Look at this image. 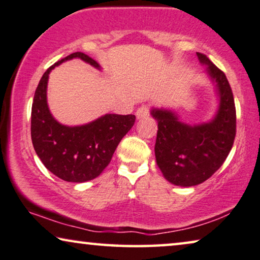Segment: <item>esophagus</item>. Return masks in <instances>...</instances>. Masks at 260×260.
<instances>
[{"label":"esophagus","mask_w":260,"mask_h":260,"mask_svg":"<svg viewBox=\"0 0 260 260\" xmlns=\"http://www.w3.org/2000/svg\"><path fill=\"white\" fill-rule=\"evenodd\" d=\"M148 115H149V105L144 104V105H142V107H139V108L137 109V111H136V117H137L138 119L145 118Z\"/></svg>","instance_id":"1"}]
</instances>
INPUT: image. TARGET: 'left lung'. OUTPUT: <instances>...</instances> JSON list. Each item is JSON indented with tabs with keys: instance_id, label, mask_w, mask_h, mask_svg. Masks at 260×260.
Returning <instances> with one entry per match:
<instances>
[{
	"instance_id": "obj_1",
	"label": "left lung",
	"mask_w": 260,
	"mask_h": 260,
	"mask_svg": "<svg viewBox=\"0 0 260 260\" xmlns=\"http://www.w3.org/2000/svg\"><path fill=\"white\" fill-rule=\"evenodd\" d=\"M197 56L217 83L219 108L212 121L187 125L170 110L151 111L158 123L157 165L165 179L179 186L198 185L209 179L223 165L236 137V107L228 78L204 54L197 52Z\"/></svg>"
}]
</instances>
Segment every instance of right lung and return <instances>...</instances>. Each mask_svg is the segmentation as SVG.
Masks as SVG:
<instances>
[{
  "instance_id": "right-lung-1",
  "label": "right lung",
  "mask_w": 260,
  "mask_h": 260,
  "mask_svg": "<svg viewBox=\"0 0 260 260\" xmlns=\"http://www.w3.org/2000/svg\"><path fill=\"white\" fill-rule=\"evenodd\" d=\"M78 57L95 68V59L74 52L43 74L31 107L34 149L49 171L66 182L83 183L96 178L110 163L116 148L136 121L135 115L107 114L81 126H67L52 117L47 104L49 73L68 59Z\"/></svg>"
}]
</instances>
